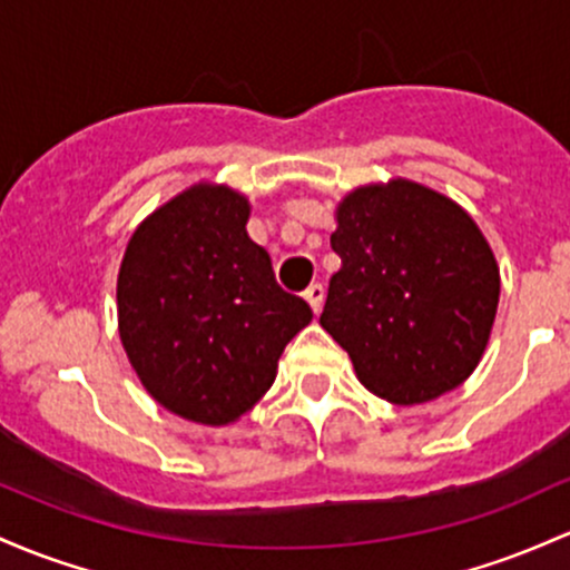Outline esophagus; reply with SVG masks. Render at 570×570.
Wrapping results in <instances>:
<instances>
[{
  "label": "esophagus",
  "instance_id": "1",
  "mask_svg": "<svg viewBox=\"0 0 570 570\" xmlns=\"http://www.w3.org/2000/svg\"><path fill=\"white\" fill-rule=\"evenodd\" d=\"M303 297L308 299V305L314 308V314H318V311H322V303H324V286L322 284H311L308 289L303 292Z\"/></svg>",
  "mask_w": 570,
  "mask_h": 570
}]
</instances>
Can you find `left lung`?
I'll use <instances>...</instances> for the list:
<instances>
[{
    "mask_svg": "<svg viewBox=\"0 0 570 570\" xmlns=\"http://www.w3.org/2000/svg\"><path fill=\"white\" fill-rule=\"evenodd\" d=\"M341 256L318 324L373 395L428 403L473 373L495 322L500 275L473 218L411 180L365 186L337 208Z\"/></svg>",
    "mask_w": 570,
    "mask_h": 570,
    "instance_id": "left-lung-1",
    "label": "left lung"
}]
</instances>
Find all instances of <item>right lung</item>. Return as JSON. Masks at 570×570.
Wrapping results in <instances>:
<instances>
[{"label": "right lung", "mask_w": 570, "mask_h": 570, "mask_svg": "<svg viewBox=\"0 0 570 570\" xmlns=\"http://www.w3.org/2000/svg\"><path fill=\"white\" fill-rule=\"evenodd\" d=\"M246 197L194 186L137 227L118 273L129 362L173 414L227 424L271 390L286 343L314 318L248 237Z\"/></svg>", "instance_id": "add662e5"}]
</instances>
